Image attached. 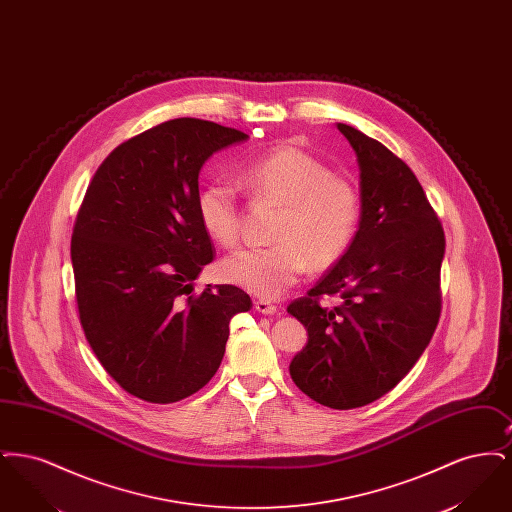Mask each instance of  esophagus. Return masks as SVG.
I'll list each match as a JSON object with an SVG mask.
<instances>
[{
    "label": "esophagus",
    "instance_id": "1",
    "mask_svg": "<svg viewBox=\"0 0 512 512\" xmlns=\"http://www.w3.org/2000/svg\"><path fill=\"white\" fill-rule=\"evenodd\" d=\"M255 311L261 315H274L278 311V307L274 303H270L267 299H257L255 301Z\"/></svg>",
    "mask_w": 512,
    "mask_h": 512
}]
</instances>
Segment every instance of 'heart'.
Masks as SVG:
<instances>
[{"mask_svg": "<svg viewBox=\"0 0 512 512\" xmlns=\"http://www.w3.org/2000/svg\"><path fill=\"white\" fill-rule=\"evenodd\" d=\"M251 194L282 205L268 247L232 251L219 276L263 299L288 292L307 272L334 267L353 244L361 222V195L347 180L299 147L282 144L253 157L240 169ZM203 230L220 245L240 236L242 209L234 188L211 182L197 195Z\"/></svg>", "mask_w": 512, "mask_h": 512, "instance_id": "heart-1", "label": "heart"}]
</instances>
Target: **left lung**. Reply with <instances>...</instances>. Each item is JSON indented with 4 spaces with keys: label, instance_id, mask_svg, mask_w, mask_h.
<instances>
[{
    "label": "left lung",
    "instance_id": "1",
    "mask_svg": "<svg viewBox=\"0 0 512 512\" xmlns=\"http://www.w3.org/2000/svg\"><path fill=\"white\" fill-rule=\"evenodd\" d=\"M361 171L355 240L313 290L288 305L309 334L295 386L330 409H357L393 390L432 340L441 313L445 236L414 172L390 149L338 122ZM338 294L341 305L319 303Z\"/></svg>",
    "mask_w": 512,
    "mask_h": 512
}]
</instances>
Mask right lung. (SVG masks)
<instances>
[{"instance_id": "obj_1", "label": "right lung", "mask_w": 512, "mask_h": 512, "mask_svg": "<svg viewBox=\"0 0 512 512\" xmlns=\"http://www.w3.org/2000/svg\"><path fill=\"white\" fill-rule=\"evenodd\" d=\"M249 136L217 122L172 119L115 147L78 209L71 240L86 340L109 376L147 403H174L219 370L230 320L251 309L230 284L194 293L213 261L197 215L199 171Z\"/></svg>"}]
</instances>
